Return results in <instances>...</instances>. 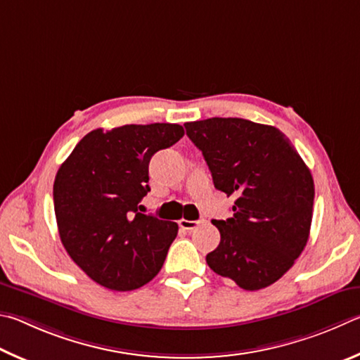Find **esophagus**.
Here are the masks:
<instances>
[{
	"mask_svg": "<svg viewBox=\"0 0 360 360\" xmlns=\"http://www.w3.org/2000/svg\"><path fill=\"white\" fill-rule=\"evenodd\" d=\"M205 221V219H198V221H190V219H185V218H181L180 221H179V226L184 231H191V229H196L199 224H202Z\"/></svg>",
	"mask_w": 360,
	"mask_h": 360,
	"instance_id": "esophagus-1",
	"label": "esophagus"
}]
</instances>
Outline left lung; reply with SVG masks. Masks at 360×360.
Masks as SVG:
<instances>
[{"mask_svg":"<svg viewBox=\"0 0 360 360\" xmlns=\"http://www.w3.org/2000/svg\"><path fill=\"white\" fill-rule=\"evenodd\" d=\"M185 128L217 190L237 196L232 218L212 221L221 240L207 264L247 291L270 286L294 266L310 236V169L275 126L215 117Z\"/></svg>","mask_w":360,"mask_h":360,"instance_id":"obj_1","label":"left lung"}]
</instances>
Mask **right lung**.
<instances>
[{
  "label": "right lung",
  "instance_id": "right-lung-1",
  "mask_svg": "<svg viewBox=\"0 0 360 360\" xmlns=\"http://www.w3.org/2000/svg\"><path fill=\"white\" fill-rule=\"evenodd\" d=\"M180 124H124L94 129L75 145L53 184L63 247L98 285L132 291L160 272L179 224L143 215L148 164L184 137Z\"/></svg>",
  "mask_w": 360,
  "mask_h": 360
}]
</instances>
